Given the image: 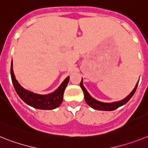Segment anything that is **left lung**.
I'll use <instances>...</instances> for the list:
<instances>
[{
    "label": "left lung",
    "instance_id": "left-lung-1",
    "mask_svg": "<svg viewBox=\"0 0 148 148\" xmlns=\"http://www.w3.org/2000/svg\"><path fill=\"white\" fill-rule=\"evenodd\" d=\"M138 84V82L137 83V84L135 85V88L133 89V90L129 94V95L126 96L125 99L120 100L118 101H114V102L110 103H107V102H102V101H99L96 99H95L94 98H92L91 95H89V93L88 92L87 90L86 89V88L84 87V84H83V78H82V80L80 82V87H81L82 90L84 93V99H85L86 102L87 103V105L91 107L92 108L95 109V110H107V111H110V110H116V108H118L120 107L123 106V105H125L126 103H127L129 101L130 99L132 97V95H134V93L136 91V89H137Z\"/></svg>",
    "mask_w": 148,
    "mask_h": 148
}]
</instances>
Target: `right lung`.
<instances>
[{
	"label": "right lung",
	"mask_w": 148,
	"mask_h": 148,
	"mask_svg": "<svg viewBox=\"0 0 148 148\" xmlns=\"http://www.w3.org/2000/svg\"><path fill=\"white\" fill-rule=\"evenodd\" d=\"M10 74L15 90L20 99L27 105L33 107L34 108L40 109V110H53L58 108L62 104L63 101L64 89L66 88L69 79H70L69 76L65 78L64 81L59 86V88L56 89L53 92L47 94V95H40V94L34 93L24 89L18 84L13 73V60L11 63Z\"/></svg>",
	"instance_id": "right-lung-1"
}]
</instances>
